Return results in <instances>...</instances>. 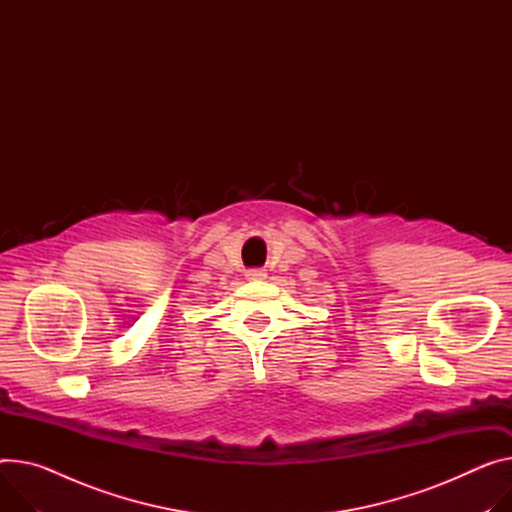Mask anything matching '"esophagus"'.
Listing matches in <instances>:
<instances>
[{"label":"esophagus","mask_w":512,"mask_h":512,"mask_svg":"<svg viewBox=\"0 0 512 512\" xmlns=\"http://www.w3.org/2000/svg\"><path fill=\"white\" fill-rule=\"evenodd\" d=\"M264 277H266V272L260 270V268H252V270L246 272V279H248V281H262Z\"/></svg>","instance_id":"obj_1"}]
</instances>
